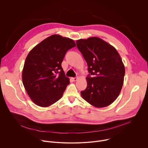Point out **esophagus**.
Segmentation results:
<instances>
[{
    "instance_id": "obj_1",
    "label": "esophagus",
    "mask_w": 148,
    "mask_h": 148,
    "mask_svg": "<svg viewBox=\"0 0 148 148\" xmlns=\"http://www.w3.org/2000/svg\"><path fill=\"white\" fill-rule=\"evenodd\" d=\"M77 79H78V78H77V77H74V78H72V79H73V81H76L77 80Z\"/></svg>"
}]
</instances>
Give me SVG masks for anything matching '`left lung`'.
<instances>
[{
	"mask_svg": "<svg viewBox=\"0 0 148 148\" xmlns=\"http://www.w3.org/2000/svg\"><path fill=\"white\" fill-rule=\"evenodd\" d=\"M76 44L90 73L82 97L95 107L108 106L117 98L123 84L125 71L121 56L115 47L97 37L78 40Z\"/></svg>",
	"mask_w": 148,
	"mask_h": 148,
	"instance_id": "obj_1",
	"label": "left lung"
}]
</instances>
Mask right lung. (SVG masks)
Instances as JSON below:
<instances>
[{
    "label": "right lung",
    "mask_w": 148,
    "mask_h": 148,
    "mask_svg": "<svg viewBox=\"0 0 148 148\" xmlns=\"http://www.w3.org/2000/svg\"><path fill=\"white\" fill-rule=\"evenodd\" d=\"M75 46L73 40L53 34L28 54L22 81L27 94L38 106L48 107L62 97L70 79L66 77L61 63L67 51Z\"/></svg>",
    "instance_id": "add662e5"
}]
</instances>
